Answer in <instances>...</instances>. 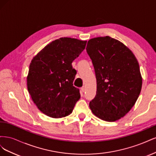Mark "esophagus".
I'll list each match as a JSON object with an SVG mask.
<instances>
[{"instance_id":"34e87169","label":"esophagus","mask_w":156,"mask_h":156,"mask_svg":"<svg viewBox=\"0 0 156 156\" xmlns=\"http://www.w3.org/2000/svg\"><path fill=\"white\" fill-rule=\"evenodd\" d=\"M81 91L83 92H85V90H86V89H85V87H81Z\"/></svg>"}]
</instances>
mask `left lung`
I'll use <instances>...</instances> for the list:
<instances>
[{
  "instance_id": "8db88e82",
  "label": "left lung",
  "mask_w": 156,
  "mask_h": 156,
  "mask_svg": "<svg viewBox=\"0 0 156 156\" xmlns=\"http://www.w3.org/2000/svg\"><path fill=\"white\" fill-rule=\"evenodd\" d=\"M86 49L97 82L96 95L89 107L103 120H119L133 107L142 88L138 61L127 47L109 36L90 39Z\"/></svg>"
}]
</instances>
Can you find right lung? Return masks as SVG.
I'll use <instances>...</instances> for the list:
<instances>
[{
  "mask_svg": "<svg viewBox=\"0 0 156 156\" xmlns=\"http://www.w3.org/2000/svg\"><path fill=\"white\" fill-rule=\"evenodd\" d=\"M87 41L60 37L41 50L30 64L27 88L38 109L51 118L65 117L72 112L80 99L73 87L76 70L72 63L85 49Z\"/></svg>",
  "mask_w": 156,
  "mask_h": 156,
  "instance_id": "right-lung-1",
  "label": "right lung"
}]
</instances>
